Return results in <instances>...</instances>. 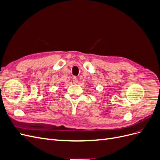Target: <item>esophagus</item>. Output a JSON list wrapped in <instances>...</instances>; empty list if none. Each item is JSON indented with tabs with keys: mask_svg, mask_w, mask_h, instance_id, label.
<instances>
[{
	"mask_svg": "<svg viewBox=\"0 0 160 160\" xmlns=\"http://www.w3.org/2000/svg\"><path fill=\"white\" fill-rule=\"evenodd\" d=\"M72 82H73V83H77V82H78V79H77L76 77H72Z\"/></svg>",
	"mask_w": 160,
	"mask_h": 160,
	"instance_id": "obj_1",
	"label": "esophagus"
}]
</instances>
